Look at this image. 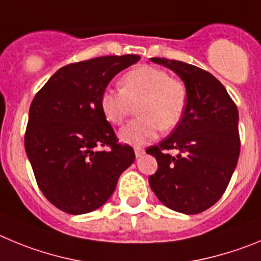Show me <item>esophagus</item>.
<instances>
[{"label": "esophagus", "mask_w": 261, "mask_h": 261, "mask_svg": "<svg viewBox=\"0 0 261 261\" xmlns=\"http://www.w3.org/2000/svg\"><path fill=\"white\" fill-rule=\"evenodd\" d=\"M134 151H135V156L140 157L143 153H144V149L142 147H135L134 148Z\"/></svg>", "instance_id": "1"}]
</instances>
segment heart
Masks as SVG:
<instances>
[{
	"label": "heart",
	"instance_id": "obj_1",
	"mask_svg": "<svg viewBox=\"0 0 261 261\" xmlns=\"http://www.w3.org/2000/svg\"><path fill=\"white\" fill-rule=\"evenodd\" d=\"M138 105L139 117L119 130V139L128 144H145L160 128L170 131L179 125L187 107V87L166 70L143 65L126 72L121 88H107L100 97L105 118L121 125Z\"/></svg>",
	"mask_w": 261,
	"mask_h": 261
}]
</instances>
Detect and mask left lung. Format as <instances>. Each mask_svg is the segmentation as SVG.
<instances>
[{"instance_id": "8db88e82", "label": "left lung", "mask_w": 261, "mask_h": 261, "mask_svg": "<svg viewBox=\"0 0 261 261\" xmlns=\"http://www.w3.org/2000/svg\"><path fill=\"white\" fill-rule=\"evenodd\" d=\"M151 60L179 75L187 87V107L171 135L147 148L159 164L148 182L164 205L196 215L224 195L238 163V109L211 72L182 61Z\"/></svg>"}]
</instances>
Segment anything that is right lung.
I'll return each mask as SVG.
<instances>
[{"mask_svg": "<svg viewBox=\"0 0 261 261\" xmlns=\"http://www.w3.org/2000/svg\"><path fill=\"white\" fill-rule=\"evenodd\" d=\"M139 60L105 56L70 63L35 95L25 152L39 189L62 212L83 215L100 208L134 163L133 147L118 142L100 97L119 71Z\"/></svg>", "mask_w": 261, "mask_h": 261, "instance_id": "1", "label": "right lung"}]
</instances>
